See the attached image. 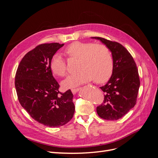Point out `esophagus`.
Returning a JSON list of instances; mask_svg holds the SVG:
<instances>
[{"mask_svg": "<svg viewBox=\"0 0 158 158\" xmlns=\"http://www.w3.org/2000/svg\"><path fill=\"white\" fill-rule=\"evenodd\" d=\"M79 91L78 88H76V89H72V92H73V94H76Z\"/></svg>", "mask_w": 158, "mask_h": 158, "instance_id": "34e87169", "label": "esophagus"}]
</instances>
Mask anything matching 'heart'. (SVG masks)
Wrapping results in <instances>:
<instances>
[{"instance_id":"obj_1","label":"heart","mask_w":158,"mask_h":158,"mask_svg":"<svg viewBox=\"0 0 158 158\" xmlns=\"http://www.w3.org/2000/svg\"><path fill=\"white\" fill-rule=\"evenodd\" d=\"M66 53L71 56L79 58V73L69 75L62 82L64 89H70L87 83L94 78L102 82L111 76L113 61L111 52L106 46L94 44L89 42L76 41L65 49ZM50 69L52 74L63 77L66 73V66L62 56L56 53L50 62Z\"/></svg>"}]
</instances>
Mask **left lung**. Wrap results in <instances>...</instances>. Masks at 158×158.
Wrapping results in <instances>:
<instances>
[{"label":"left lung","mask_w":158,"mask_h":158,"mask_svg":"<svg viewBox=\"0 0 158 158\" xmlns=\"http://www.w3.org/2000/svg\"><path fill=\"white\" fill-rule=\"evenodd\" d=\"M92 39L99 40L107 47L113 61L111 78L100 87L105 92V98L103 103L97 107V113L106 120H117L136 104L140 87L136 65L130 52L121 44L99 37Z\"/></svg>","instance_id":"8db88e82"}]
</instances>
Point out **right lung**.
Listing matches in <instances>:
<instances>
[{"instance_id":"obj_1","label":"right lung","mask_w":158,"mask_h":158,"mask_svg":"<svg viewBox=\"0 0 158 158\" xmlns=\"http://www.w3.org/2000/svg\"><path fill=\"white\" fill-rule=\"evenodd\" d=\"M63 45L52 43L37 46L23 57L15 76L22 107L34 120L49 127L64 125L75 110L71 90L59 92V84L50 69L52 56Z\"/></svg>"}]
</instances>
